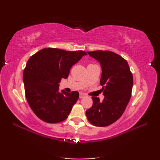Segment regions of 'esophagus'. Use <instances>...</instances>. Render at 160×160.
I'll list each match as a JSON object with an SVG mask.
<instances>
[{
	"instance_id": "34e87169",
	"label": "esophagus",
	"mask_w": 160,
	"mask_h": 160,
	"mask_svg": "<svg viewBox=\"0 0 160 160\" xmlns=\"http://www.w3.org/2000/svg\"><path fill=\"white\" fill-rule=\"evenodd\" d=\"M86 96V94H84V93H83V92H80V94H79V97L81 98V99H82V98H83Z\"/></svg>"
}]
</instances>
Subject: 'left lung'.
Wrapping results in <instances>:
<instances>
[{
    "instance_id": "obj_1",
    "label": "left lung",
    "mask_w": 160,
    "mask_h": 160,
    "mask_svg": "<svg viewBox=\"0 0 160 160\" xmlns=\"http://www.w3.org/2000/svg\"><path fill=\"white\" fill-rule=\"evenodd\" d=\"M88 54L99 61L102 68L100 84L104 99L92 97V107L86 115L96 127H107L121 117L132 96L133 76L127 61L110 51H88Z\"/></svg>"
}]
</instances>
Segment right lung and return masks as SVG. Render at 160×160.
<instances>
[{
	"label": "right lung",
	"instance_id": "right-lung-1",
	"mask_svg": "<svg viewBox=\"0 0 160 160\" xmlns=\"http://www.w3.org/2000/svg\"><path fill=\"white\" fill-rule=\"evenodd\" d=\"M84 55L83 51L44 48L28 59L23 75L26 97L32 111L42 121L54 124L68 117L79 93H59L58 83Z\"/></svg>",
	"mask_w": 160,
	"mask_h": 160
}]
</instances>
